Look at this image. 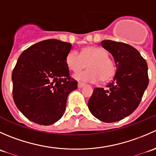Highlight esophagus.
<instances>
[{
  "mask_svg": "<svg viewBox=\"0 0 156 156\" xmlns=\"http://www.w3.org/2000/svg\"><path fill=\"white\" fill-rule=\"evenodd\" d=\"M84 86H85V84H84V83H82V82H78V88H81V87H84Z\"/></svg>",
  "mask_w": 156,
  "mask_h": 156,
  "instance_id": "34e87169",
  "label": "esophagus"
}]
</instances>
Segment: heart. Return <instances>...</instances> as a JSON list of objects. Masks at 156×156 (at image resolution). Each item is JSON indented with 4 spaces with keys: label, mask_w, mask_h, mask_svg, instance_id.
Instances as JSON below:
<instances>
[{
    "label": "heart",
    "mask_w": 156,
    "mask_h": 156,
    "mask_svg": "<svg viewBox=\"0 0 156 156\" xmlns=\"http://www.w3.org/2000/svg\"><path fill=\"white\" fill-rule=\"evenodd\" d=\"M66 63L75 72L84 69L87 64V70L75 75L76 79L86 82L96 83L100 80L107 82L112 79L116 73L115 63L108 58V52L97 47L84 48L81 53L72 50L66 56Z\"/></svg>",
    "instance_id": "obj_1"
}]
</instances>
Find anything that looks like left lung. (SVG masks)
<instances>
[{
  "mask_svg": "<svg viewBox=\"0 0 156 156\" xmlns=\"http://www.w3.org/2000/svg\"><path fill=\"white\" fill-rule=\"evenodd\" d=\"M114 58L116 73L107 89L97 87L88 101L93 115L103 122H119L139 106L149 84L148 66L136 49L122 42L102 41Z\"/></svg>",
  "mask_w": 156,
  "mask_h": 156,
  "instance_id": "8db88e82",
  "label": "left lung"
}]
</instances>
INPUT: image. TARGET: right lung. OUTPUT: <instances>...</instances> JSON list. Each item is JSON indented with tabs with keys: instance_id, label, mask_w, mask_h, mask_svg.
<instances>
[{
	"instance_id": "add662e5",
	"label": "right lung",
	"mask_w": 156,
	"mask_h": 156,
	"mask_svg": "<svg viewBox=\"0 0 156 156\" xmlns=\"http://www.w3.org/2000/svg\"><path fill=\"white\" fill-rule=\"evenodd\" d=\"M72 44L42 41L23 51L12 73L16 106L31 122L50 125L63 115L67 97L78 88L69 75L66 56Z\"/></svg>"
}]
</instances>
